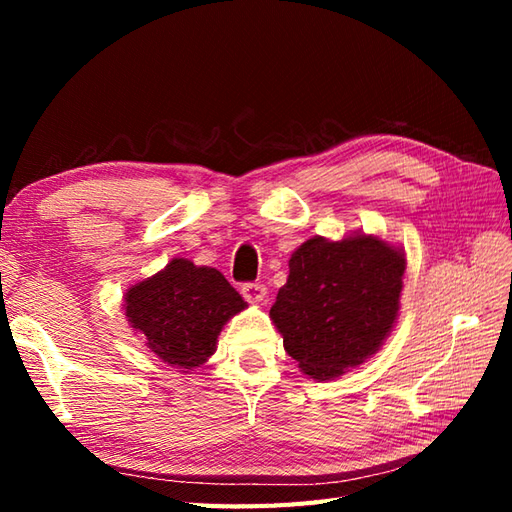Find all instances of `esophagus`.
Segmentation results:
<instances>
[{
  "instance_id": "34e87169",
  "label": "esophagus",
  "mask_w": 512,
  "mask_h": 512,
  "mask_svg": "<svg viewBox=\"0 0 512 512\" xmlns=\"http://www.w3.org/2000/svg\"><path fill=\"white\" fill-rule=\"evenodd\" d=\"M242 295L248 303H262L268 295V288L262 284V281H255V284H244L242 286Z\"/></svg>"
}]
</instances>
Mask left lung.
Segmentation results:
<instances>
[{"mask_svg":"<svg viewBox=\"0 0 512 512\" xmlns=\"http://www.w3.org/2000/svg\"><path fill=\"white\" fill-rule=\"evenodd\" d=\"M270 319L301 372L341 376L378 352L400 308L405 253L374 235L312 237L290 257Z\"/></svg>","mask_w":512,"mask_h":512,"instance_id":"obj_1","label":"left lung"}]
</instances>
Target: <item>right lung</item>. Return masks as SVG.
Segmentation results:
<instances>
[{
	"instance_id": "1",
	"label": "right lung",
	"mask_w": 512,
	"mask_h": 512,
	"mask_svg": "<svg viewBox=\"0 0 512 512\" xmlns=\"http://www.w3.org/2000/svg\"><path fill=\"white\" fill-rule=\"evenodd\" d=\"M246 301L220 270L171 259L125 292V317L145 345L171 367L195 369L215 352L217 336Z\"/></svg>"
}]
</instances>
